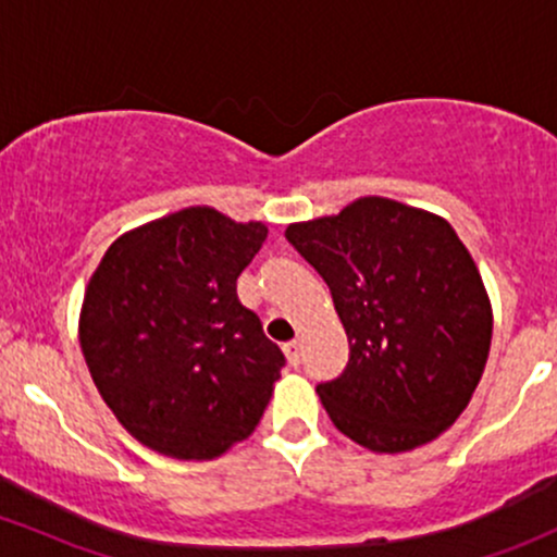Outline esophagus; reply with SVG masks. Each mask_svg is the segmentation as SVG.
Segmentation results:
<instances>
[{"label":"esophagus","instance_id":"34e87169","mask_svg":"<svg viewBox=\"0 0 557 557\" xmlns=\"http://www.w3.org/2000/svg\"><path fill=\"white\" fill-rule=\"evenodd\" d=\"M283 352H285V357H288V362L290 366H298V362H301V342H288L283 347Z\"/></svg>","mask_w":557,"mask_h":557}]
</instances>
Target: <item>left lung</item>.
<instances>
[{"label":"left lung","instance_id":"obj_1","mask_svg":"<svg viewBox=\"0 0 557 557\" xmlns=\"http://www.w3.org/2000/svg\"><path fill=\"white\" fill-rule=\"evenodd\" d=\"M285 237L331 288L349 362L318 384L338 432L376 454L435 441L483 376L494 312L470 250L430 210L360 197Z\"/></svg>","mask_w":557,"mask_h":557}]
</instances>
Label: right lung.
<instances>
[{"label":"right lung","instance_id":"add662e5","mask_svg":"<svg viewBox=\"0 0 557 557\" xmlns=\"http://www.w3.org/2000/svg\"><path fill=\"white\" fill-rule=\"evenodd\" d=\"M195 205L125 232L87 283L79 347L103 403L140 446L208 461L263 417L285 357L237 277L267 239Z\"/></svg>","mask_w":557,"mask_h":557}]
</instances>
